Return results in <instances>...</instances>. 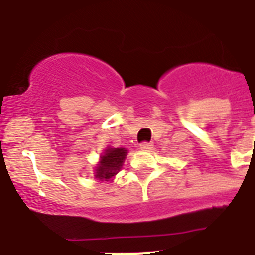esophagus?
<instances>
[{
  "label": "esophagus",
  "mask_w": 255,
  "mask_h": 255,
  "mask_svg": "<svg viewBox=\"0 0 255 255\" xmlns=\"http://www.w3.org/2000/svg\"><path fill=\"white\" fill-rule=\"evenodd\" d=\"M154 146L153 142H146V141H144V142H141L140 144V147L142 149V150H151Z\"/></svg>",
  "instance_id": "esophagus-1"
}]
</instances>
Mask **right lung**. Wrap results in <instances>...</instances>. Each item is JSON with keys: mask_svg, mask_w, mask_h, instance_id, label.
I'll return each instance as SVG.
<instances>
[{"mask_svg": "<svg viewBox=\"0 0 255 255\" xmlns=\"http://www.w3.org/2000/svg\"><path fill=\"white\" fill-rule=\"evenodd\" d=\"M127 155V150L123 147H108L101 157V162L96 168V177L98 180H109L121 170L123 160Z\"/></svg>", "mask_w": 255, "mask_h": 255, "instance_id": "1", "label": "right lung"}]
</instances>
